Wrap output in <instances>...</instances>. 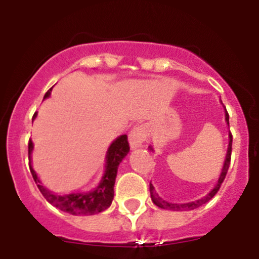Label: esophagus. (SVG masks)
Instances as JSON below:
<instances>
[{"instance_id": "obj_1", "label": "esophagus", "mask_w": 259, "mask_h": 259, "mask_svg": "<svg viewBox=\"0 0 259 259\" xmlns=\"http://www.w3.org/2000/svg\"><path fill=\"white\" fill-rule=\"evenodd\" d=\"M147 129L145 125H138L133 127V130L129 134V142L130 146L133 148L141 147L142 144L146 141L147 139Z\"/></svg>"}]
</instances>
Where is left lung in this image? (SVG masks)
<instances>
[{"instance_id":"obj_1","label":"left lung","mask_w":259,"mask_h":259,"mask_svg":"<svg viewBox=\"0 0 259 259\" xmlns=\"http://www.w3.org/2000/svg\"><path fill=\"white\" fill-rule=\"evenodd\" d=\"M225 120H227V124L229 125V114L227 111H225ZM231 145H233V135H231V133H229V146H228L227 156H225L224 165H223L222 173H221V177H219V179H218V183H217L215 186L213 187L212 191H209V194L204 196L203 198H200V200H197L195 202H189V203H170V202H167V201L163 200V198H160L158 194L154 191V187L152 184H150V194H151V198H152L153 203L156 204V206H158L159 208H163V209L192 210V209H195V208H198L200 206H202V204H204L206 202L209 201L210 198H212L213 196H214L217 192L219 191L223 181H224L225 177H227L229 165H230V159H231ZM151 150H152V148H151Z\"/></svg>"}]
</instances>
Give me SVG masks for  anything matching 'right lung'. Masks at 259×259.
I'll return each mask as SVG.
<instances>
[{
    "mask_svg": "<svg viewBox=\"0 0 259 259\" xmlns=\"http://www.w3.org/2000/svg\"><path fill=\"white\" fill-rule=\"evenodd\" d=\"M51 95V89L45 94L44 99ZM36 113L34 114L35 118ZM34 145L31 140H29L28 151H29V168H30L31 175L35 183L40 190V192L46 198L49 203L55 206L63 212L69 213L73 215H92L103 212L111 206L113 197H114V183L117 178L118 167L124 157L129 153V142L127 136L121 135L112 142L106 154V169L102 179H101L99 186L90 192H78V194L69 195H56L49 189L42 186L41 181L38 180L36 171L32 169L31 165V152Z\"/></svg>",
    "mask_w": 259,
    "mask_h": 259,
    "instance_id": "add662e5",
    "label": "right lung"
}]
</instances>
